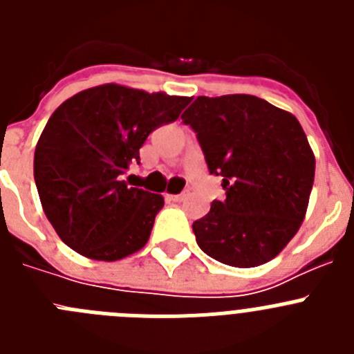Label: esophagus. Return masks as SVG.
<instances>
[{
    "label": "esophagus",
    "instance_id": "esophagus-1",
    "mask_svg": "<svg viewBox=\"0 0 354 354\" xmlns=\"http://www.w3.org/2000/svg\"><path fill=\"white\" fill-rule=\"evenodd\" d=\"M187 196V193H180V195H167L168 202H183Z\"/></svg>",
    "mask_w": 354,
    "mask_h": 354
}]
</instances>
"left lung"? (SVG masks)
Returning a JSON list of instances; mask_svg holds the SVG:
<instances>
[{
  "instance_id": "8db88e82",
  "label": "left lung",
  "mask_w": 354,
  "mask_h": 354,
  "mask_svg": "<svg viewBox=\"0 0 354 354\" xmlns=\"http://www.w3.org/2000/svg\"><path fill=\"white\" fill-rule=\"evenodd\" d=\"M196 133L225 200L193 223L196 245L234 268L277 257L298 232L314 184L315 159L298 118L245 93L196 97L183 113Z\"/></svg>"
}]
</instances>
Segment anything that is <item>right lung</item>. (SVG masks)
Listing matches in <instances>:
<instances>
[{"label":"right lung","mask_w":354,"mask_h":354,"mask_svg":"<svg viewBox=\"0 0 354 354\" xmlns=\"http://www.w3.org/2000/svg\"><path fill=\"white\" fill-rule=\"evenodd\" d=\"M189 101L102 84L58 106L37 143L33 175L44 212L68 248L118 261L145 246L165 200L129 186L124 174L140 165L147 136L177 120Z\"/></svg>","instance_id":"1"}]
</instances>
